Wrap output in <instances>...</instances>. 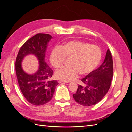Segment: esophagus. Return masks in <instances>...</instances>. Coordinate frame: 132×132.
Listing matches in <instances>:
<instances>
[{
    "label": "esophagus",
    "mask_w": 132,
    "mask_h": 132,
    "mask_svg": "<svg viewBox=\"0 0 132 132\" xmlns=\"http://www.w3.org/2000/svg\"><path fill=\"white\" fill-rule=\"evenodd\" d=\"M58 82L59 83H67V81H63V80H59Z\"/></svg>",
    "instance_id": "1"
}]
</instances>
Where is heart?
I'll return each mask as SVG.
<instances>
[{
	"mask_svg": "<svg viewBox=\"0 0 132 132\" xmlns=\"http://www.w3.org/2000/svg\"><path fill=\"white\" fill-rule=\"evenodd\" d=\"M102 57L100 48L94 45L79 40H72L55 46L52 50L50 61L55 68L63 65L65 58H70L69 66L63 67L55 72L57 79L64 81L74 80L79 73L85 75L97 67Z\"/></svg>",
	"mask_w": 132,
	"mask_h": 132,
	"instance_id": "b5f03b06",
	"label": "heart"
}]
</instances>
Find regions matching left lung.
I'll use <instances>...</instances> for the list:
<instances>
[{
	"instance_id": "8db88e82",
	"label": "left lung",
	"mask_w": 132,
	"mask_h": 132,
	"mask_svg": "<svg viewBox=\"0 0 132 132\" xmlns=\"http://www.w3.org/2000/svg\"><path fill=\"white\" fill-rule=\"evenodd\" d=\"M113 60L108 49L104 61L96 69L81 79L77 93L73 94L75 101L84 106L96 105L109 91L113 77Z\"/></svg>"
}]
</instances>
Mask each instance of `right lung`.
Returning a JSON list of instances; mask_svg holds the SVG:
<instances>
[{
	"mask_svg": "<svg viewBox=\"0 0 132 132\" xmlns=\"http://www.w3.org/2000/svg\"><path fill=\"white\" fill-rule=\"evenodd\" d=\"M52 38L49 34L34 36L21 46L16 59L15 69L20 89L26 100L35 106L49 102L58 84L56 80H49L53 71L45 61L48 44ZM30 54L34 55L39 61L38 69L34 74L26 73L22 67L23 59Z\"/></svg>",
	"mask_w": 132,
	"mask_h": 132,
	"instance_id": "obj_1",
	"label": "right lung"
}]
</instances>
